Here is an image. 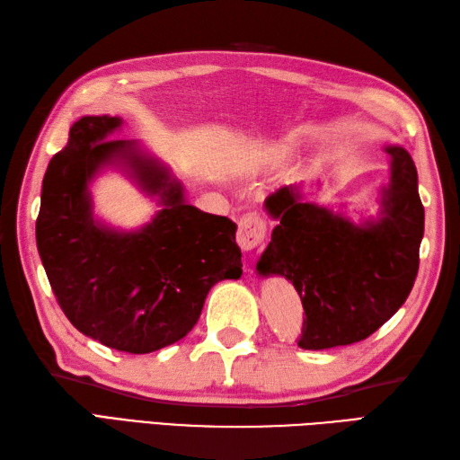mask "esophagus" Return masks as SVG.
I'll return each instance as SVG.
<instances>
[{
	"label": "esophagus",
	"mask_w": 460,
	"mask_h": 460,
	"mask_svg": "<svg viewBox=\"0 0 460 460\" xmlns=\"http://www.w3.org/2000/svg\"><path fill=\"white\" fill-rule=\"evenodd\" d=\"M267 237V221L257 213H249L241 217L237 229V243L243 251L257 249Z\"/></svg>",
	"instance_id": "34e87169"
}]
</instances>
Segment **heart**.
<instances>
[{
    "label": "heart",
    "mask_w": 460,
    "mask_h": 460,
    "mask_svg": "<svg viewBox=\"0 0 460 460\" xmlns=\"http://www.w3.org/2000/svg\"><path fill=\"white\" fill-rule=\"evenodd\" d=\"M275 154H277V155H279V154H282V150H277V152H275Z\"/></svg>",
    "instance_id": "1"
}]
</instances>
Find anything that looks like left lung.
Instances as JSON below:
<instances>
[{"label":"left lung","instance_id":"8db88e82","mask_svg":"<svg viewBox=\"0 0 460 460\" xmlns=\"http://www.w3.org/2000/svg\"><path fill=\"white\" fill-rule=\"evenodd\" d=\"M392 180L381 190L379 217L354 223L344 213L306 201L300 185L265 199L279 225L257 262L262 277L295 285L305 306L302 349L348 346L384 326L402 308L419 270L425 209L417 170L402 146H385Z\"/></svg>","mask_w":460,"mask_h":460}]
</instances>
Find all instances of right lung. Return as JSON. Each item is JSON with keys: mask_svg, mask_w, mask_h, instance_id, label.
<instances>
[{"mask_svg": "<svg viewBox=\"0 0 460 460\" xmlns=\"http://www.w3.org/2000/svg\"><path fill=\"white\" fill-rule=\"evenodd\" d=\"M119 116H83L43 178L39 257L58 306L84 336L150 354L198 324L215 282L241 279L237 225L183 198L181 183L138 142L111 140ZM106 164L127 170L163 209L136 232L96 222L88 183Z\"/></svg>", "mask_w": 460, "mask_h": 460, "instance_id": "obj_1", "label": "right lung"}]
</instances>
